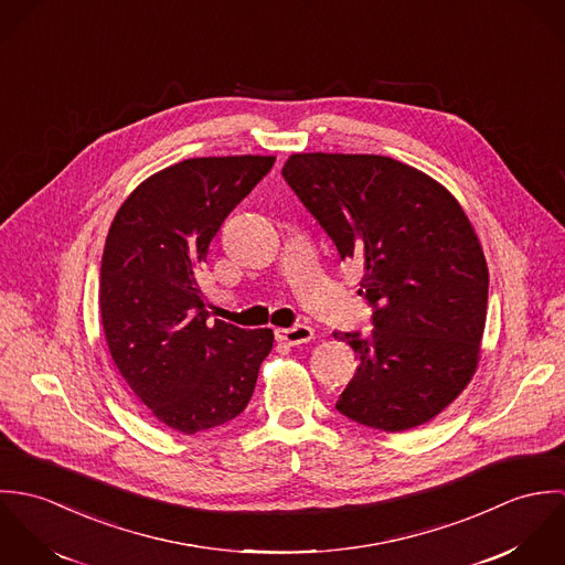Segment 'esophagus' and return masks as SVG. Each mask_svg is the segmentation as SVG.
Returning <instances> with one entry per match:
<instances>
[{
  "instance_id": "1",
  "label": "esophagus",
  "mask_w": 565,
  "mask_h": 565,
  "mask_svg": "<svg viewBox=\"0 0 565 565\" xmlns=\"http://www.w3.org/2000/svg\"><path fill=\"white\" fill-rule=\"evenodd\" d=\"M313 339V328L298 323L294 328H276V341L287 343V345H300Z\"/></svg>"
}]
</instances>
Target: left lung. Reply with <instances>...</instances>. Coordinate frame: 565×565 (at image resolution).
I'll return each instance as SVG.
<instances>
[{
    "instance_id": "obj_1",
    "label": "left lung",
    "mask_w": 565,
    "mask_h": 565,
    "mask_svg": "<svg viewBox=\"0 0 565 565\" xmlns=\"http://www.w3.org/2000/svg\"><path fill=\"white\" fill-rule=\"evenodd\" d=\"M282 178L332 239L363 263L374 330L332 332L359 359L337 411L401 433L439 415L472 381L489 271L455 195L424 171L376 154H291Z\"/></svg>"
}]
</instances>
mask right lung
I'll list each match as a JSON object with an SVG mask.
<instances>
[{
    "mask_svg": "<svg viewBox=\"0 0 565 565\" xmlns=\"http://www.w3.org/2000/svg\"><path fill=\"white\" fill-rule=\"evenodd\" d=\"M274 161L175 162L143 180L110 224L99 269L106 343L135 396L178 433L237 417L274 345L271 328L206 322L195 278L224 220Z\"/></svg>",
    "mask_w": 565,
    "mask_h": 565,
    "instance_id": "right-lung-1",
    "label": "right lung"
}]
</instances>
